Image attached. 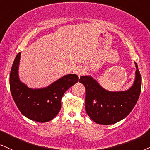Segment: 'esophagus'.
<instances>
[{
	"label": "esophagus",
	"instance_id": "34e87169",
	"mask_svg": "<svg viewBox=\"0 0 150 150\" xmlns=\"http://www.w3.org/2000/svg\"><path fill=\"white\" fill-rule=\"evenodd\" d=\"M75 72H76V74L79 76H80L83 74L84 70H83V69H82V68H76V69L75 70Z\"/></svg>",
	"mask_w": 150,
	"mask_h": 150
}]
</instances>
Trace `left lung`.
I'll use <instances>...</instances> for the list:
<instances>
[{"mask_svg":"<svg viewBox=\"0 0 150 150\" xmlns=\"http://www.w3.org/2000/svg\"><path fill=\"white\" fill-rule=\"evenodd\" d=\"M135 80L124 91H109L91 76H81L79 82L86 88V110L97 124L112 125L127 117L137 103L141 90V76L136 62Z\"/></svg>","mask_w":150,"mask_h":150,"instance_id":"8db88e82","label":"left lung"}]
</instances>
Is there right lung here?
I'll use <instances>...</instances> for the list:
<instances>
[{"mask_svg":"<svg viewBox=\"0 0 150 150\" xmlns=\"http://www.w3.org/2000/svg\"><path fill=\"white\" fill-rule=\"evenodd\" d=\"M21 53L16 55L10 76V87L16 106L23 115L33 121L47 122L53 120L61 108V99L67 90L76 83V74L64 75L45 88H30L18 76Z\"/></svg>","mask_w":150,"mask_h":150,"instance_id":"right-lung-1","label":"right lung"}]
</instances>
